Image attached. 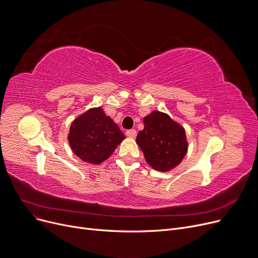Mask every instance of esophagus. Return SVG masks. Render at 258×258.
Instances as JSON below:
<instances>
[{
  "mask_svg": "<svg viewBox=\"0 0 258 258\" xmlns=\"http://www.w3.org/2000/svg\"><path fill=\"white\" fill-rule=\"evenodd\" d=\"M126 136L127 137H130V138H135L137 136V132H136V130H128V131H126Z\"/></svg>",
  "mask_w": 258,
  "mask_h": 258,
  "instance_id": "34e87169",
  "label": "esophagus"
}]
</instances>
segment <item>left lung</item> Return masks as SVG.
Returning <instances> with one entry per match:
<instances>
[{
  "label": "left lung",
  "mask_w": 258,
  "mask_h": 258,
  "mask_svg": "<svg viewBox=\"0 0 258 258\" xmlns=\"http://www.w3.org/2000/svg\"><path fill=\"white\" fill-rule=\"evenodd\" d=\"M143 122L144 128L138 133L136 142L147 163L159 171H168L180 164L187 153L184 128L158 111L144 117Z\"/></svg>",
  "instance_id": "1"
}]
</instances>
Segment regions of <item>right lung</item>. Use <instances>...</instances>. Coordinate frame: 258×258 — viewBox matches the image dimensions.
I'll use <instances>...</instances> for the list:
<instances>
[{
	"label": "right lung",
	"mask_w": 258,
	"mask_h": 258,
	"mask_svg": "<svg viewBox=\"0 0 258 258\" xmlns=\"http://www.w3.org/2000/svg\"><path fill=\"white\" fill-rule=\"evenodd\" d=\"M124 138L115 122L101 107H96L73 121L68 139L73 153L81 160L99 164L114 153Z\"/></svg>",
	"instance_id": "add662e5"
}]
</instances>
